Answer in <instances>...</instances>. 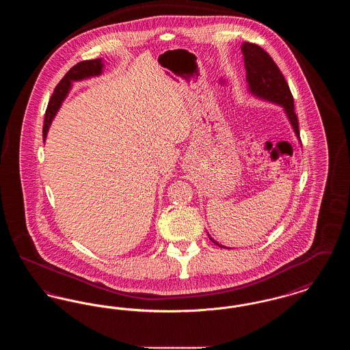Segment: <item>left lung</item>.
<instances>
[{"label": "left lung", "instance_id": "obj_1", "mask_svg": "<svg viewBox=\"0 0 350 350\" xmlns=\"http://www.w3.org/2000/svg\"><path fill=\"white\" fill-rule=\"evenodd\" d=\"M241 51L244 55V64L247 70L248 90L257 98L282 106L294 133L300 139L298 118L294 111V98L288 83H286L283 77L282 72L277 67L267 51L262 50L260 46L244 42ZM208 237L214 244L221 248H227L220 245L210 234Z\"/></svg>", "mask_w": 350, "mask_h": 350}]
</instances>
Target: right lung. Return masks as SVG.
Returning a JSON list of instances; mask_svg holds the SVG:
<instances>
[{"instance_id":"right-lung-1","label":"right lung","mask_w":350,"mask_h":350,"mask_svg":"<svg viewBox=\"0 0 350 350\" xmlns=\"http://www.w3.org/2000/svg\"><path fill=\"white\" fill-rule=\"evenodd\" d=\"M103 63L102 59H94V60H83L77 63L75 67L70 68L67 72V75L62 79V81L56 85L53 94L51 97L47 110H46V119H44V126H43V139L46 140L47 133L50 130L51 123L53 118L56 116L57 110L60 109L63 100L72 89V83L75 81H83L90 77L100 76L103 69Z\"/></svg>"}]
</instances>
